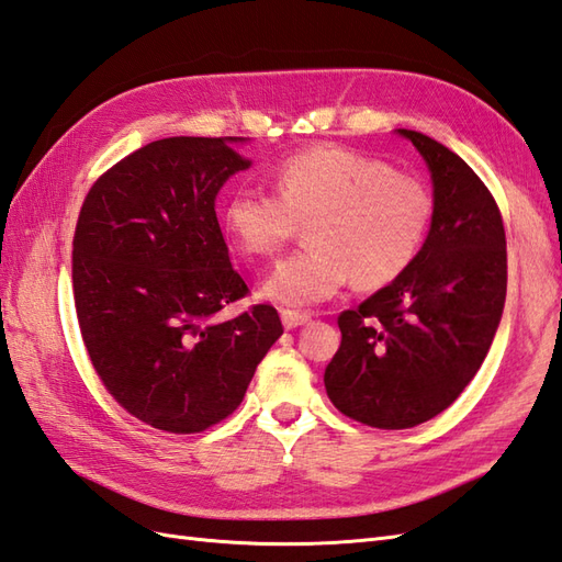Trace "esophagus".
I'll list each match as a JSON object with an SVG mask.
<instances>
[{"label":"esophagus","instance_id":"34e87169","mask_svg":"<svg viewBox=\"0 0 562 562\" xmlns=\"http://www.w3.org/2000/svg\"><path fill=\"white\" fill-rule=\"evenodd\" d=\"M280 316H282V325L286 330H294V328H299V325H306L311 321V313H306V311L282 308Z\"/></svg>","mask_w":562,"mask_h":562}]
</instances>
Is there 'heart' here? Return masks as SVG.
<instances>
[{"label":"heart","instance_id":"heart-1","mask_svg":"<svg viewBox=\"0 0 562 562\" xmlns=\"http://www.w3.org/2000/svg\"><path fill=\"white\" fill-rule=\"evenodd\" d=\"M276 193L234 189L220 207L241 256L276 258L308 221L304 251L263 282V296L313 306L355 278L361 290L393 284L419 258L434 225V193L419 177L342 146H313L276 167Z\"/></svg>","mask_w":562,"mask_h":562}]
</instances>
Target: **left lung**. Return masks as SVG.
<instances>
[{
  "label": "left lung",
  "instance_id": "8db88e82",
  "mask_svg": "<svg viewBox=\"0 0 562 562\" xmlns=\"http://www.w3.org/2000/svg\"><path fill=\"white\" fill-rule=\"evenodd\" d=\"M434 179L436 215L414 266L359 308L342 311V342L325 390L373 428L419 426L448 409L484 363L507 290L505 227L484 181L460 155L409 128Z\"/></svg>",
  "mask_w": 562,
  "mask_h": 562
}]
</instances>
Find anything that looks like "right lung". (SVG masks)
<instances>
[{"label":"right lung","instance_id":"obj_1","mask_svg":"<svg viewBox=\"0 0 562 562\" xmlns=\"http://www.w3.org/2000/svg\"><path fill=\"white\" fill-rule=\"evenodd\" d=\"M241 138L153 140L90 187L74 234V302L90 363L138 422L201 434L239 407L282 335L229 263L215 215L222 184L251 162Z\"/></svg>","mask_w":562,"mask_h":562}]
</instances>
